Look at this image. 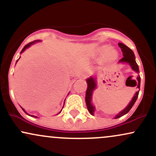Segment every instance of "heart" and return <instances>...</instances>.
Segmentation results:
<instances>
[{
	"mask_svg": "<svg viewBox=\"0 0 156 156\" xmlns=\"http://www.w3.org/2000/svg\"><path fill=\"white\" fill-rule=\"evenodd\" d=\"M101 51L103 53H104V54H105V53H109V57L112 58H115L116 55H117V53H116L115 51H112V48H111V47H109V46H107V45L102 47L101 49Z\"/></svg>",
	"mask_w": 156,
	"mask_h": 156,
	"instance_id": "1",
	"label": "heart"
}]
</instances>
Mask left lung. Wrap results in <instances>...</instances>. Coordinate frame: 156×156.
Returning <instances> with one entry per match:
<instances>
[{
    "instance_id": "1",
    "label": "left lung",
    "mask_w": 156,
    "mask_h": 156,
    "mask_svg": "<svg viewBox=\"0 0 156 156\" xmlns=\"http://www.w3.org/2000/svg\"><path fill=\"white\" fill-rule=\"evenodd\" d=\"M119 47L121 48L122 52V55L123 58H122L120 60H119V62H126V63H128L130 65L132 69H133L135 72L136 73H139V66L136 62L135 60V55H134L133 51L131 49H130L128 46H126L125 44H122V43H119ZM87 85H88V87H87V92H86V98H85V101H86V104H87V108H88L89 113H90L92 115L94 114V107L93 106L92 103H91V101H92V92L96 87V83H95V80L94 78H88L87 80ZM140 82H141V78L140 76L137 77V80H136V87L138 89H140ZM139 90L136 92V94L134 95V97L132 99V101H130V103H129V105L125 108L124 110H122L120 113L117 114L115 118L121 117H122L123 115L126 114L131 109L133 105L135 103V102L136 101L138 95H139Z\"/></svg>"
}]
</instances>
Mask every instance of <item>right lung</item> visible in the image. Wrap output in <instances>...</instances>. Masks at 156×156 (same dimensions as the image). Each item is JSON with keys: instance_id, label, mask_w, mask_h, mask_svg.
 <instances>
[{"instance_id": "obj_1", "label": "right lung", "mask_w": 156, "mask_h": 156, "mask_svg": "<svg viewBox=\"0 0 156 156\" xmlns=\"http://www.w3.org/2000/svg\"><path fill=\"white\" fill-rule=\"evenodd\" d=\"M37 42V40H35V41H34V42H29V43H28V44H26V46H25V47L23 48V50H22V51H21V53H23V51H25V50H26V48H28V47H30V46H31L32 44H34V42ZM22 109H23V111H24V112H25V113H26V112H25V110H24V109H23V108H22ZM59 113H60V112H59ZM26 114H27V113H26ZM31 117H35V116H33V115H31Z\"/></svg>"}]
</instances>
